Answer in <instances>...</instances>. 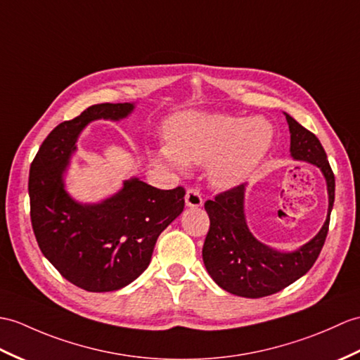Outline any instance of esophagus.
Here are the masks:
<instances>
[{"instance_id": "34e87169", "label": "esophagus", "mask_w": 360, "mask_h": 360, "mask_svg": "<svg viewBox=\"0 0 360 360\" xmlns=\"http://www.w3.org/2000/svg\"><path fill=\"white\" fill-rule=\"evenodd\" d=\"M202 196H200L199 190L198 188H188L187 193H186V205L187 207H193V208H198L202 205Z\"/></svg>"}]
</instances>
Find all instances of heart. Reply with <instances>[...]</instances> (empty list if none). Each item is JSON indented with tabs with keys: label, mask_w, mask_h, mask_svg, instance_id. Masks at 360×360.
Returning a JSON list of instances; mask_svg holds the SVG:
<instances>
[{
	"label": "heart",
	"mask_w": 360,
	"mask_h": 360,
	"mask_svg": "<svg viewBox=\"0 0 360 360\" xmlns=\"http://www.w3.org/2000/svg\"><path fill=\"white\" fill-rule=\"evenodd\" d=\"M169 142L155 152V161L173 170L186 172L188 162L210 164L208 176L213 186H238L269 152L271 125L255 118L199 112L179 113L167 124Z\"/></svg>",
	"instance_id": "obj_1"
}]
</instances>
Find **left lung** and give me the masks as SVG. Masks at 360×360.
I'll use <instances>...</instances> for the list:
<instances>
[{
    "label": "left lung",
    "mask_w": 360,
    "mask_h": 360,
    "mask_svg": "<svg viewBox=\"0 0 360 360\" xmlns=\"http://www.w3.org/2000/svg\"><path fill=\"white\" fill-rule=\"evenodd\" d=\"M285 118L291 138V156L319 167L327 181V221L304 247L291 253H281L259 242L248 230L244 214V184L207 200L204 207L210 218V229L202 247V259L213 281L231 295L257 299L288 287L311 269L328 235L336 184L327 153L314 133L287 113Z\"/></svg>",
    "instance_id": "8db88e82"
}]
</instances>
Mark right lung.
I'll return each mask as SVG.
<instances>
[{
	"label": "right lung",
	"mask_w": 360,
	"mask_h": 360,
	"mask_svg": "<svg viewBox=\"0 0 360 360\" xmlns=\"http://www.w3.org/2000/svg\"><path fill=\"white\" fill-rule=\"evenodd\" d=\"M133 104H95L49 133L30 165L32 229L41 252L73 285L120 290L144 271L158 236L184 210V187L161 190L133 178L99 204H79L64 190L63 172L75 142L95 120L118 121Z\"/></svg>",
	"instance_id": "add662e5"
}]
</instances>
